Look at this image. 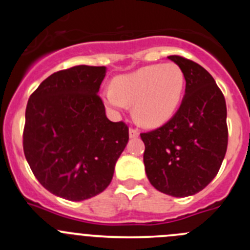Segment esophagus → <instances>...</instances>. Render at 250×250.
<instances>
[{
  "label": "esophagus",
  "instance_id": "esophagus-1",
  "mask_svg": "<svg viewBox=\"0 0 250 250\" xmlns=\"http://www.w3.org/2000/svg\"><path fill=\"white\" fill-rule=\"evenodd\" d=\"M129 135H130V138H138V136H139V130L134 129V127H130V129H129Z\"/></svg>",
  "mask_w": 250,
  "mask_h": 250
}]
</instances>
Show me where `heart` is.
<instances>
[{"label":"heart","instance_id":"heart-1","mask_svg":"<svg viewBox=\"0 0 250 250\" xmlns=\"http://www.w3.org/2000/svg\"><path fill=\"white\" fill-rule=\"evenodd\" d=\"M185 75L174 62L140 67L115 77L111 89L103 92L104 103L114 111L132 105V115L143 126L155 127L167 123L182 103Z\"/></svg>","mask_w":250,"mask_h":250}]
</instances>
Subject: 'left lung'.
<instances>
[{
    "label": "left lung",
    "instance_id": "left-lung-1",
    "mask_svg": "<svg viewBox=\"0 0 250 250\" xmlns=\"http://www.w3.org/2000/svg\"><path fill=\"white\" fill-rule=\"evenodd\" d=\"M167 59L184 72V99L167 124L140 136L150 184L184 198L203 190L219 171L228 146L227 105L204 67L176 55Z\"/></svg>",
    "mask_w": 250,
    "mask_h": 250
}]
</instances>
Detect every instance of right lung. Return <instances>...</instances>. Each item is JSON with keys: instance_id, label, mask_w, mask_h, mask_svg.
<instances>
[{"instance_id": "obj_1", "label": "right lung", "mask_w": 250, "mask_h": 250, "mask_svg": "<svg viewBox=\"0 0 250 250\" xmlns=\"http://www.w3.org/2000/svg\"><path fill=\"white\" fill-rule=\"evenodd\" d=\"M105 66L79 65L40 83L28 99L23 152L36 179L63 199L104 191L129 141L125 123L106 118L98 95Z\"/></svg>"}]
</instances>
